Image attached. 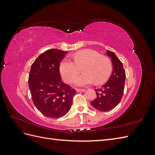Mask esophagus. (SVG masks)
Segmentation results:
<instances>
[{
    "mask_svg": "<svg viewBox=\"0 0 155 155\" xmlns=\"http://www.w3.org/2000/svg\"><path fill=\"white\" fill-rule=\"evenodd\" d=\"M76 91H77V92H84L85 91L84 89H81V88H77Z\"/></svg>",
    "mask_w": 155,
    "mask_h": 155,
    "instance_id": "34e87169",
    "label": "esophagus"
}]
</instances>
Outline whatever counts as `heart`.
Segmentation results:
<instances>
[{"mask_svg": "<svg viewBox=\"0 0 155 155\" xmlns=\"http://www.w3.org/2000/svg\"><path fill=\"white\" fill-rule=\"evenodd\" d=\"M72 57L73 61L64 58L59 67L62 78L68 83H72L75 80L81 67L84 73L75 81L78 86H86L94 81L96 84H101L110 76L113 70L110 59L97 51L85 49L76 52Z\"/></svg>", "mask_w": 155, "mask_h": 155, "instance_id": "1", "label": "heart"}]
</instances>
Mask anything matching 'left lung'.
I'll list each match as a JSON object with an SVG mask.
<instances>
[{
  "label": "left lung",
  "instance_id": "1",
  "mask_svg": "<svg viewBox=\"0 0 155 155\" xmlns=\"http://www.w3.org/2000/svg\"><path fill=\"white\" fill-rule=\"evenodd\" d=\"M107 54L111 58L113 72L109 79L101 88L95 89L97 98L91 102L95 109L106 112L114 108L123 97L126 74L123 63L113 52L107 51Z\"/></svg>",
  "mask_w": 155,
  "mask_h": 155
}]
</instances>
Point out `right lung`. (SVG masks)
<instances>
[{"mask_svg":"<svg viewBox=\"0 0 155 155\" xmlns=\"http://www.w3.org/2000/svg\"><path fill=\"white\" fill-rule=\"evenodd\" d=\"M67 51L49 49L31 65L28 86L34 104L45 116L58 118L70 110L76 91L61 81L59 66Z\"/></svg>","mask_w":155,"mask_h":155,"instance_id":"1","label":"right lung"}]
</instances>
